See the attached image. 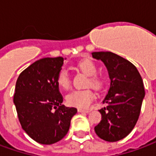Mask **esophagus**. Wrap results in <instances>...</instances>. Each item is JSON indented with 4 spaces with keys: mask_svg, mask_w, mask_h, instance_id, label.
<instances>
[{
    "mask_svg": "<svg viewBox=\"0 0 156 156\" xmlns=\"http://www.w3.org/2000/svg\"><path fill=\"white\" fill-rule=\"evenodd\" d=\"M78 112H85V113H87V112H89L90 111L89 110H83V109H78Z\"/></svg>",
    "mask_w": 156,
    "mask_h": 156,
    "instance_id": "obj_1",
    "label": "esophagus"
}]
</instances>
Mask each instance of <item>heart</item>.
<instances>
[{
  "instance_id": "1",
  "label": "heart",
  "mask_w": 156,
  "mask_h": 156,
  "mask_svg": "<svg viewBox=\"0 0 156 156\" xmlns=\"http://www.w3.org/2000/svg\"><path fill=\"white\" fill-rule=\"evenodd\" d=\"M76 67L88 76L86 83L87 86L90 85L95 89H99L101 87L102 79L99 75L96 74L97 65L91 58H85L79 60L76 63ZM57 83L63 89H68L70 87V78L68 72L64 69H60V71L58 73ZM65 99L67 104L71 107L86 109L91 105L94 99V93L90 89L73 90L67 94Z\"/></svg>"
}]
</instances>
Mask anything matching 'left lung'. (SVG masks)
I'll return each mask as SVG.
<instances>
[{"label": "left lung", "mask_w": 156, "mask_h": 156, "mask_svg": "<svg viewBox=\"0 0 156 156\" xmlns=\"http://www.w3.org/2000/svg\"><path fill=\"white\" fill-rule=\"evenodd\" d=\"M93 57L106 65L111 79L103 103L99 110L101 120L94 127L101 139L115 142L125 138L136 124L145 88L141 76L130 61L112 52H93Z\"/></svg>", "instance_id": "obj_1"}]
</instances>
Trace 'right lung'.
I'll list each match as a JSON object with an SVG mask.
<instances>
[{"instance_id":"add662e5","label":"right lung","mask_w":156,"mask_h":156,"mask_svg":"<svg viewBox=\"0 0 156 156\" xmlns=\"http://www.w3.org/2000/svg\"><path fill=\"white\" fill-rule=\"evenodd\" d=\"M63 58H44L21 72L17 78L14 103L23 130L43 145H51L66 136L75 107L62 105L57 76Z\"/></svg>"}]
</instances>
